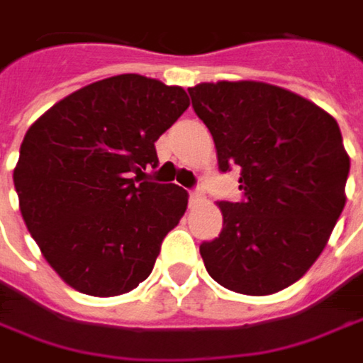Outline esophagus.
Segmentation results:
<instances>
[{
  "mask_svg": "<svg viewBox=\"0 0 363 363\" xmlns=\"http://www.w3.org/2000/svg\"><path fill=\"white\" fill-rule=\"evenodd\" d=\"M201 197H203V193H201V189H199V186L189 191V199H191V201H199Z\"/></svg>",
  "mask_w": 363,
  "mask_h": 363,
  "instance_id": "esophagus-1",
  "label": "esophagus"
}]
</instances>
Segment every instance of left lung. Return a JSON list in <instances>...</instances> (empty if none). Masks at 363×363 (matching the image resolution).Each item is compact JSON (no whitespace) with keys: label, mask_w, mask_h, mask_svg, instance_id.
<instances>
[{"label":"left lung","mask_w":363,"mask_h":363,"mask_svg":"<svg viewBox=\"0 0 363 363\" xmlns=\"http://www.w3.org/2000/svg\"><path fill=\"white\" fill-rule=\"evenodd\" d=\"M218 170L240 168L242 201H220L223 231L203 242L206 271L227 290L264 296L301 279L345 208L349 155L336 119L262 82L189 88Z\"/></svg>","instance_id":"1"}]
</instances>
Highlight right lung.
<instances>
[{"label": "right lung", "instance_id": "1", "mask_svg": "<svg viewBox=\"0 0 363 363\" xmlns=\"http://www.w3.org/2000/svg\"><path fill=\"white\" fill-rule=\"evenodd\" d=\"M186 92L136 73L90 84L27 130L14 168L21 212L50 267L75 290L117 296L145 281L186 210L179 184L143 181Z\"/></svg>", "mask_w": 363, "mask_h": 363}]
</instances>
